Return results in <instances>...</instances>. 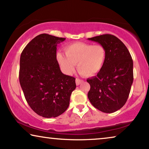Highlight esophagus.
Instances as JSON below:
<instances>
[{"label":"esophagus","mask_w":149,"mask_h":149,"mask_svg":"<svg viewBox=\"0 0 149 149\" xmlns=\"http://www.w3.org/2000/svg\"><path fill=\"white\" fill-rule=\"evenodd\" d=\"M75 81H76V85H79L81 83L83 82V81L81 80V79H76V80H75Z\"/></svg>","instance_id":"34e87169"}]
</instances>
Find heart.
<instances>
[{"label":"heart","instance_id":"b5f03b06","mask_svg":"<svg viewBox=\"0 0 149 149\" xmlns=\"http://www.w3.org/2000/svg\"><path fill=\"white\" fill-rule=\"evenodd\" d=\"M64 52L66 56L58 53L56 58L66 74H72L77 64V70L81 75L93 76L102 70L107 58V50L100 44L74 42L65 47Z\"/></svg>","mask_w":149,"mask_h":149}]
</instances>
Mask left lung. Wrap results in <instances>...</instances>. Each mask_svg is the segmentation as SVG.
<instances>
[{"label":"left lung","instance_id":"obj_1","mask_svg":"<svg viewBox=\"0 0 149 149\" xmlns=\"http://www.w3.org/2000/svg\"><path fill=\"white\" fill-rule=\"evenodd\" d=\"M107 50L106 62L96 76L87 79L90 85L88 98L93 107L103 113H112L127 100L134 80L133 60L123 42L112 34L89 38Z\"/></svg>","mask_w":149,"mask_h":149}]
</instances>
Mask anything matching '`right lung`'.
<instances>
[{
	"mask_svg": "<svg viewBox=\"0 0 149 149\" xmlns=\"http://www.w3.org/2000/svg\"><path fill=\"white\" fill-rule=\"evenodd\" d=\"M66 39L47 34L34 38L20 56L19 79L30 108L42 117H56L68 109L75 78L61 72L57 45Z\"/></svg>",
	"mask_w": 149,
	"mask_h": 149,
	"instance_id": "1",
	"label": "right lung"
}]
</instances>
